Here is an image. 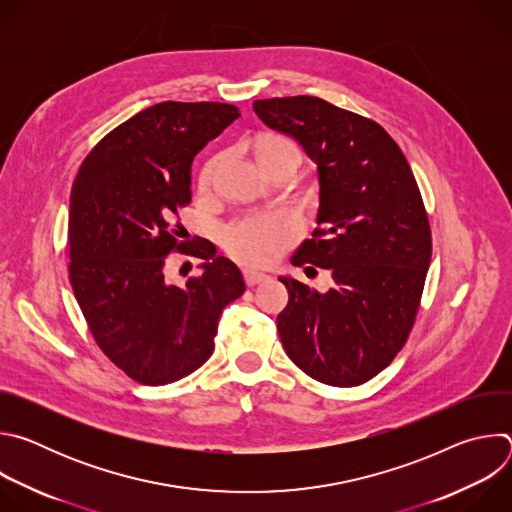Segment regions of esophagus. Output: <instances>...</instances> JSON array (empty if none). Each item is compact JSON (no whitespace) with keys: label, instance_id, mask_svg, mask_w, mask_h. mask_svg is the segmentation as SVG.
<instances>
[{"label":"esophagus","instance_id":"1","mask_svg":"<svg viewBox=\"0 0 512 512\" xmlns=\"http://www.w3.org/2000/svg\"><path fill=\"white\" fill-rule=\"evenodd\" d=\"M243 275H245L247 285H257V283H263V281H267V279H269V275H267V273L257 271V269H245V271H243Z\"/></svg>","mask_w":512,"mask_h":512}]
</instances>
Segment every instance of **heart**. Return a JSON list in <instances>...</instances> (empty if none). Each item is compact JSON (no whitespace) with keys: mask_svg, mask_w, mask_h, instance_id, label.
<instances>
[{"mask_svg":"<svg viewBox=\"0 0 512 512\" xmlns=\"http://www.w3.org/2000/svg\"><path fill=\"white\" fill-rule=\"evenodd\" d=\"M289 152L298 156L300 152L296 143L283 135H265L257 145V160L277 154ZM216 168V160H210L200 172V186H208ZM302 225L296 214L287 210H271L249 214L235 225H231L225 233V245L239 261L249 265H267L273 263L291 243L300 237Z\"/></svg>","mask_w":512,"mask_h":512,"instance_id":"heart-1","label":"heart"}]
</instances>
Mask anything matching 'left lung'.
Here are the masks:
<instances>
[{"label":"left lung","mask_w":512,"mask_h":512,"mask_svg":"<svg viewBox=\"0 0 512 512\" xmlns=\"http://www.w3.org/2000/svg\"><path fill=\"white\" fill-rule=\"evenodd\" d=\"M253 111L267 127L294 137L318 168V229L291 263L328 269L334 279L320 294L279 277L289 294L277 316L281 344L320 383H367L403 348L431 259L413 172L379 123L324 99H261Z\"/></svg>","instance_id":"8db88e82"}]
</instances>
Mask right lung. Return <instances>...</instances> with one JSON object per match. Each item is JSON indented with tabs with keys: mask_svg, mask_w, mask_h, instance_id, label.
Returning <instances> with one entry per match:
<instances>
[{
	"mask_svg": "<svg viewBox=\"0 0 512 512\" xmlns=\"http://www.w3.org/2000/svg\"><path fill=\"white\" fill-rule=\"evenodd\" d=\"M229 103L166 101L107 133L70 192L68 275L99 348L141 385H168L210 358L221 312L241 298L239 267L212 243H180L194 156L237 117ZM172 250L203 259L186 286L167 281Z\"/></svg>",
	"mask_w": 512,
	"mask_h": 512,
	"instance_id": "right-lung-1",
	"label": "right lung"
}]
</instances>
